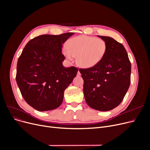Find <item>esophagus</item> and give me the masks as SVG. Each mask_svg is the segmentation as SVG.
I'll return each mask as SVG.
<instances>
[{
  "label": "esophagus",
  "instance_id": "34e87169",
  "mask_svg": "<svg viewBox=\"0 0 150 150\" xmlns=\"http://www.w3.org/2000/svg\"><path fill=\"white\" fill-rule=\"evenodd\" d=\"M77 76H81V73H80V70H78V72H77Z\"/></svg>",
  "mask_w": 150,
  "mask_h": 150
}]
</instances>
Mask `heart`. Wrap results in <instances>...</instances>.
I'll return each instance as SVG.
<instances>
[{
	"instance_id": "b5f03b06",
	"label": "heart",
	"mask_w": 150,
	"mask_h": 150,
	"mask_svg": "<svg viewBox=\"0 0 150 150\" xmlns=\"http://www.w3.org/2000/svg\"><path fill=\"white\" fill-rule=\"evenodd\" d=\"M106 49V43L102 39L80 35L70 39L67 47L62 49V53L69 61L76 57L78 66L89 69L98 64L103 58Z\"/></svg>"
}]
</instances>
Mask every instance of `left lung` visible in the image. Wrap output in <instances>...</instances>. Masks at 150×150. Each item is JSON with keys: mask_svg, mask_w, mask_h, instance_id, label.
Listing matches in <instances>:
<instances>
[{"mask_svg": "<svg viewBox=\"0 0 150 150\" xmlns=\"http://www.w3.org/2000/svg\"><path fill=\"white\" fill-rule=\"evenodd\" d=\"M107 49L96 66L79 70L84 80L86 103L100 111H108L119 105L127 93L131 80V66L123 45L109 36H99Z\"/></svg>", "mask_w": 150, "mask_h": 150, "instance_id": "1", "label": "left lung"}]
</instances>
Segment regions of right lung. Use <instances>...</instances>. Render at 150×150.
Instances as JSON below:
<instances>
[{"label":"right lung","mask_w":150,"mask_h":150,"mask_svg":"<svg viewBox=\"0 0 150 150\" xmlns=\"http://www.w3.org/2000/svg\"><path fill=\"white\" fill-rule=\"evenodd\" d=\"M74 33L44 35L30 40L17 64L16 82L27 103L39 111L58 108L78 69L65 67L62 45Z\"/></svg>","instance_id":"1"}]
</instances>
